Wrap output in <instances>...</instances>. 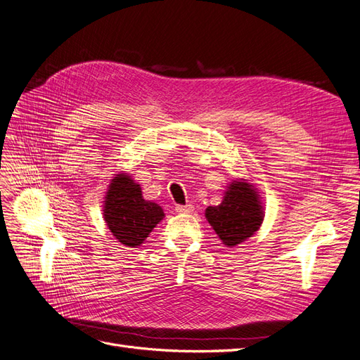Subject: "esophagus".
Masks as SVG:
<instances>
[{
	"label": "esophagus",
	"instance_id": "1",
	"mask_svg": "<svg viewBox=\"0 0 360 360\" xmlns=\"http://www.w3.org/2000/svg\"><path fill=\"white\" fill-rule=\"evenodd\" d=\"M176 210L179 213H192L193 212V205L192 204H186V205H177Z\"/></svg>",
	"mask_w": 360,
	"mask_h": 360
}]
</instances>
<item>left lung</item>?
Returning <instances> with one entry per match:
<instances>
[{
  "label": "left lung",
  "mask_w": 360,
  "mask_h": 360,
  "mask_svg": "<svg viewBox=\"0 0 360 360\" xmlns=\"http://www.w3.org/2000/svg\"><path fill=\"white\" fill-rule=\"evenodd\" d=\"M263 216L257 192L245 181H233L222 202L205 210L207 221L226 246H236L252 236L263 222Z\"/></svg>",
  "instance_id": "8db88e82"
}]
</instances>
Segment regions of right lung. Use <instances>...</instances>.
Segmentation results:
<instances>
[{
    "label": "right lung",
    "mask_w": 360,
    "mask_h": 360,
    "mask_svg": "<svg viewBox=\"0 0 360 360\" xmlns=\"http://www.w3.org/2000/svg\"><path fill=\"white\" fill-rule=\"evenodd\" d=\"M103 216L118 242L135 248L146 240L165 214L159 204L143 198L139 184L130 176L118 174L106 192Z\"/></svg>",
    "instance_id": "obj_1"
}]
</instances>
